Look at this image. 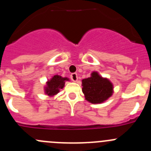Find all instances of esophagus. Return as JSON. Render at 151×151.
Instances as JSON below:
<instances>
[{"label": "esophagus", "mask_w": 151, "mask_h": 151, "mask_svg": "<svg viewBox=\"0 0 151 151\" xmlns=\"http://www.w3.org/2000/svg\"><path fill=\"white\" fill-rule=\"evenodd\" d=\"M71 79L72 81L77 82L78 80V76H77V73H72L71 74Z\"/></svg>", "instance_id": "obj_1"}]
</instances>
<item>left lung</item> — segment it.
<instances>
[{"mask_svg": "<svg viewBox=\"0 0 151 151\" xmlns=\"http://www.w3.org/2000/svg\"><path fill=\"white\" fill-rule=\"evenodd\" d=\"M82 86L85 99L92 104L104 102L113 93L112 83L96 71H93L88 78L83 79Z\"/></svg>", "mask_w": 151, "mask_h": 151, "instance_id": "1", "label": "left lung"}]
</instances>
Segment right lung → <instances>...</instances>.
<instances>
[{
    "label": "right lung",
    "mask_w": 151,
    "mask_h": 151,
    "mask_svg": "<svg viewBox=\"0 0 151 151\" xmlns=\"http://www.w3.org/2000/svg\"><path fill=\"white\" fill-rule=\"evenodd\" d=\"M68 78L67 77H62L60 75H55L47 82V86L45 88V93L49 96L58 94L60 91V89L63 88L65 85V82L68 81Z\"/></svg>",
    "instance_id": "obj_1"
}]
</instances>
